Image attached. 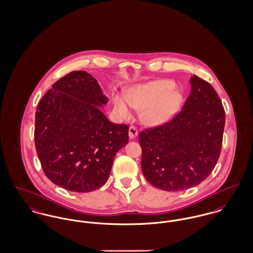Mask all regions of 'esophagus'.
<instances>
[{
    "label": "esophagus",
    "instance_id": "1",
    "mask_svg": "<svg viewBox=\"0 0 253 253\" xmlns=\"http://www.w3.org/2000/svg\"><path fill=\"white\" fill-rule=\"evenodd\" d=\"M137 134H138V132H137L136 127L131 126L129 128V136H130V138H135L137 136Z\"/></svg>",
    "mask_w": 253,
    "mask_h": 253
}]
</instances>
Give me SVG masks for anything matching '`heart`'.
I'll return each mask as SVG.
<instances>
[{"label":"heart","mask_w":253,"mask_h":253,"mask_svg":"<svg viewBox=\"0 0 253 253\" xmlns=\"http://www.w3.org/2000/svg\"><path fill=\"white\" fill-rule=\"evenodd\" d=\"M183 103V92L170 80H156L134 85L125 92V98L116 96L114 99L119 117H130L131 107L140 109V119L149 126H160L170 121Z\"/></svg>","instance_id":"heart-1"}]
</instances>
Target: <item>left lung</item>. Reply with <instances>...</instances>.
Returning a JSON list of instances; mask_svg holds the SVG:
<instances>
[{
    "mask_svg": "<svg viewBox=\"0 0 253 253\" xmlns=\"http://www.w3.org/2000/svg\"><path fill=\"white\" fill-rule=\"evenodd\" d=\"M192 90L170 121L140 132L141 170L156 188L177 192L193 188L213 171L225 124L222 103L213 86L194 75Z\"/></svg>",
    "mask_w": 253,
    "mask_h": 253,
    "instance_id": "left-lung-1",
    "label": "left lung"
}]
</instances>
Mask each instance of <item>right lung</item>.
<instances>
[{"mask_svg":"<svg viewBox=\"0 0 253 253\" xmlns=\"http://www.w3.org/2000/svg\"><path fill=\"white\" fill-rule=\"evenodd\" d=\"M109 99L96 79L73 71L59 79L39 103L35 142L45 175L70 192L88 193L108 180L129 127L112 123L101 108Z\"/></svg>","mask_w":253,"mask_h":253,"instance_id":"add662e5","label":"right lung"}]
</instances>
